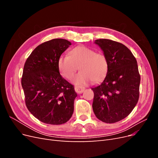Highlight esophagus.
<instances>
[{
	"label": "esophagus",
	"instance_id": "esophagus-1",
	"mask_svg": "<svg viewBox=\"0 0 158 158\" xmlns=\"http://www.w3.org/2000/svg\"><path fill=\"white\" fill-rule=\"evenodd\" d=\"M74 89H75L76 93L81 94V93H82L84 92V89H85V88L83 87V86H76Z\"/></svg>",
	"mask_w": 158,
	"mask_h": 158
}]
</instances>
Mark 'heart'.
Wrapping results in <instances>:
<instances>
[{
  "instance_id": "heart-1",
  "label": "heart",
  "mask_w": 158,
  "mask_h": 158,
  "mask_svg": "<svg viewBox=\"0 0 158 158\" xmlns=\"http://www.w3.org/2000/svg\"><path fill=\"white\" fill-rule=\"evenodd\" d=\"M78 66L81 72L74 76L73 82L82 85L92 80H102L107 75L109 63L106 55L85 46L75 47L69 52V56H61L58 60L60 73L67 79L73 78Z\"/></svg>"
}]
</instances>
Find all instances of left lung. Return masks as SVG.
Listing matches in <instances>:
<instances>
[{
	"label": "left lung",
	"mask_w": 158,
	"mask_h": 158,
	"mask_svg": "<svg viewBox=\"0 0 158 158\" xmlns=\"http://www.w3.org/2000/svg\"><path fill=\"white\" fill-rule=\"evenodd\" d=\"M106 56L109 69L103 82L92 89L96 117L114 123L127 117L139 98L140 76L132 52L120 43L107 39L95 41Z\"/></svg>",
	"instance_id": "1"
}]
</instances>
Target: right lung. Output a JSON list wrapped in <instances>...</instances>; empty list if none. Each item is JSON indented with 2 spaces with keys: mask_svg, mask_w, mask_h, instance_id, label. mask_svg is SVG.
<instances>
[{
  "mask_svg": "<svg viewBox=\"0 0 158 158\" xmlns=\"http://www.w3.org/2000/svg\"><path fill=\"white\" fill-rule=\"evenodd\" d=\"M70 45L71 43L64 39L46 41L32 51L23 66L22 86L27 108L46 124L62 125L74 112L77 94L62 77L58 67L60 55Z\"/></svg>",
  "mask_w": 158,
  "mask_h": 158,
  "instance_id": "obj_1",
  "label": "right lung"
}]
</instances>
